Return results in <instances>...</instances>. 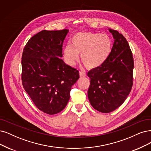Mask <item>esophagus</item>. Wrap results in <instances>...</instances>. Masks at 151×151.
<instances>
[{
	"label": "esophagus",
	"instance_id": "esophagus-1",
	"mask_svg": "<svg viewBox=\"0 0 151 151\" xmlns=\"http://www.w3.org/2000/svg\"><path fill=\"white\" fill-rule=\"evenodd\" d=\"M80 76L81 77H85L86 76V72L85 71H83V70L80 71Z\"/></svg>",
	"mask_w": 151,
	"mask_h": 151
}]
</instances>
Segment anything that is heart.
<instances>
[{"instance_id":"b5f03b06","label":"heart","mask_w":151,"mask_h":151,"mask_svg":"<svg viewBox=\"0 0 151 151\" xmlns=\"http://www.w3.org/2000/svg\"><path fill=\"white\" fill-rule=\"evenodd\" d=\"M112 42L109 37L98 33L81 32L71 38L70 44L65 47L63 57L68 65H74L81 60L88 68H96L103 65L109 57Z\"/></svg>"}]
</instances>
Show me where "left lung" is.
<instances>
[{"label":"left lung","mask_w":151,"mask_h":151,"mask_svg":"<svg viewBox=\"0 0 151 151\" xmlns=\"http://www.w3.org/2000/svg\"><path fill=\"white\" fill-rule=\"evenodd\" d=\"M109 30L114 39L109 57L103 65L88 73V99L94 109L104 113L122 105L133 85L134 60L129 43L117 30Z\"/></svg>","instance_id":"obj_1"}]
</instances>
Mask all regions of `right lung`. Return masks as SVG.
Masks as SVG:
<instances>
[{
  "label": "right lung",
  "mask_w": 151,
  "mask_h": 151,
  "mask_svg": "<svg viewBox=\"0 0 151 151\" xmlns=\"http://www.w3.org/2000/svg\"><path fill=\"white\" fill-rule=\"evenodd\" d=\"M68 30H42L30 38L22 57V82L36 107L48 114L62 111L79 71L65 63L63 40Z\"/></svg>",
  "instance_id": "right-lung-1"
}]
</instances>
